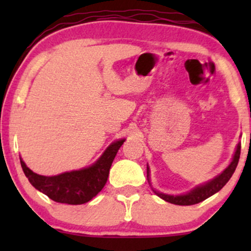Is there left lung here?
<instances>
[{
  "label": "left lung",
  "mask_w": 251,
  "mask_h": 251,
  "mask_svg": "<svg viewBox=\"0 0 251 251\" xmlns=\"http://www.w3.org/2000/svg\"><path fill=\"white\" fill-rule=\"evenodd\" d=\"M241 154V144H238L237 148H236L234 158H232V162L230 163V165L222 172L221 175H218L217 177H215L214 179L210 181H206L205 184L200 186H196L195 189H192L191 191L188 192L185 195H179V196H172V195H166L162 194V192H158L153 190L154 194L159 196L160 198L164 201H169V203L176 204V205H194V204L201 203L206 198H209L210 196L215 195L216 192H218L223 188L224 185L229 181L231 176L234 175L236 168H237L238 159H240ZM150 176V169L148 166V180Z\"/></svg>",
  "instance_id": "8db88e82"
}]
</instances>
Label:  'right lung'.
I'll list each match as a JSON object with an SVG mask.
<instances>
[{"label": "right lung", "instance_id": "add662e5", "mask_svg": "<svg viewBox=\"0 0 251 251\" xmlns=\"http://www.w3.org/2000/svg\"><path fill=\"white\" fill-rule=\"evenodd\" d=\"M124 142L125 139L112 143L101 157L89 168L63 172L51 177L37 175L27 168L24 160L20 159V162L25 177L36 190L57 203L77 205L87 203L101 191L107 181L109 169L116 158L118 150Z\"/></svg>", "mask_w": 251, "mask_h": 251}]
</instances>
